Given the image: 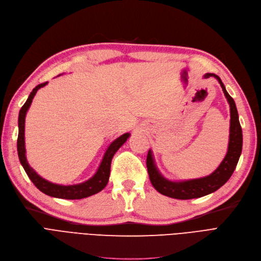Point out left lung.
I'll list each match as a JSON object with an SVG mask.
<instances>
[{
	"mask_svg": "<svg viewBox=\"0 0 261 261\" xmlns=\"http://www.w3.org/2000/svg\"><path fill=\"white\" fill-rule=\"evenodd\" d=\"M213 76L216 79L221 88L222 92L226 96L228 103L230 106V134H229V145L227 154L222 160L219 166L214 170V172L202 178L189 179V180H180L173 181L165 178L161 174L156 164L154 162L153 153L150 149L147 156V167L150 181L152 186L154 187L156 191L161 194L173 197L178 200H190L196 199V197H202L207 194H211L217 191L220 187L226 184L229 178L232 176L233 172L238 165L239 159L242 153V146H243V134L239 121V113L234 100L228 94L226 87L218 75L214 73H206L204 75L205 79Z\"/></svg>",
	"mask_w": 261,
	"mask_h": 261,
	"instance_id": "1",
	"label": "left lung"
}]
</instances>
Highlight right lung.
<instances>
[{
	"instance_id": "add662e5",
	"label": "right lung",
	"mask_w": 261,
	"mask_h": 261,
	"mask_svg": "<svg viewBox=\"0 0 261 261\" xmlns=\"http://www.w3.org/2000/svg\"><path fill=\"white\" fill-rule=\"evenodd\" d=\"M47 85V82L39 84L33 88V91L30 93L28 99L24 102L22 108L19 111V116H18V139H17V151H18V158H19L20 163L24 169V172L31 179V181L34 184L40 191L45 193L46 195L57 197V199H65V200H80L88 197L93 194L100 192L102 189L107 186L109 181L110 177V168H111V161L115 152L118 151L124 143L126 141L130 134L125 133L121 135L120 137L114 139L109 147L107 148L103 158L100 162L99 166H98L96 173L87 180L75 184V185H59L54 184L51 181L46 180V179L41 177L35 170L29 165L28 161L25 156V143H24V122H25V115L28 112L29 108L32 103L33 98L37 94L40 88Z\"/></svg>"
}]
</instances>
